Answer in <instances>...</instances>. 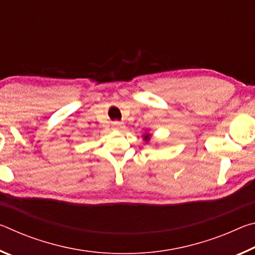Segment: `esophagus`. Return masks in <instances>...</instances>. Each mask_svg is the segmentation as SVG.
Returning a JSON list of instances; mask_svg holds the SVG:
<instances>
[{
	"label": "esophagus",
	"mask_w": 255,
	"mask_h": 255,
	"mask_svg": "<svg viewBox=\"0 0 255 255\" xmlns=\"http://www.w3.org/2000/svg\"><path fill=\"white\" fill-rule=\"evenodd\" d=\"M112 126H114L115 128H119V127L123 126V124L120 122H114V123H112Z\"/></svg>",
	"instance_id": "34e87169"
}]
</instances>
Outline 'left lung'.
I'll return each instance as SVG.
<instances>
[{"mask_svg":"<svg viewBox=\"0 0 255 255\" xmlns=\"http://www.w3.org/2000/svg\"><path fill=\"white\" fill-rule=\"evenodd\" d=\"M144 140L145 141H149V139H150V135L149 133H144Z\"/></svg>","mask_w":255,"mask_h":255,"instance_id":"1","label":"left lung"}]
</instances>
